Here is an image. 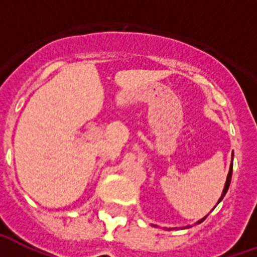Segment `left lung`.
<instances>
[{"label": "left lung", "instance_id": "obj_1", "mask_svg": "<svg viewBox=\"0 0 257 257\" xmlns=\"http://www.w3.org/2000/svg\"><path fill=\"white\" fill-rule=\"evenodd\" d=\"M232 157H233V153H232ZM230 178H232V165H230L229 173H228V177H226V181H225V186H224V190H222V193H221V197L218 198V202H220V201H221L222 198H224V196H225L226 192H228V188H229V185H230ZM218 202H217V204H216V206H217V205H218ZM205 218H206V216H205L204 218H201V220H198V221H197L196 224H200V222H202L205 220ZM154 226H157V225H154ZM185 228H190V225H189V226H184V229H185ZM169 229H172V228H169Z\"/></svg>", "mask_w": 257, "mask_h": 257}]
</instances>
